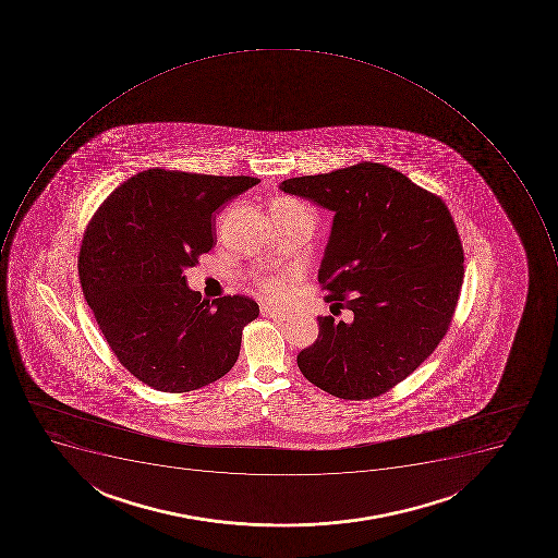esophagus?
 <instances>
[{"mask_svg": "<svg viewBox=\"0 0 558 558\" xmlns=\"http://www.w3.org/2000/svg\"><path fill=\"white\" fill-rule=\"evenodd\" d=\"M262 316L272 317L276 320H290L291 314L279 311V308L268 307V305H262Z\"/></svg>", "mask_w": 558, "mask_h": 558, "instance_id": "1", "label": "esophagus"}]
</instances>
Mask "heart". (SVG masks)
Returning a JSON list of instances; mask_svg holds the SVG:
<instances>
[{
    "label": "heart",
    "mask_w": 558,
    "mask_h": 558,
    "mask_svg": "<svg viewBox=\"0 0 558 558\" xmlns=\"http://www.w3.org/2000/svg\"><path fill=\"white\" fill-rule=\"evenodd\" d=\"M258 288L265 299L284 302L291 293V274H270V276L259 277Z\"/></svg>",
    "instance_id": "obj_1"
}]
</instances>
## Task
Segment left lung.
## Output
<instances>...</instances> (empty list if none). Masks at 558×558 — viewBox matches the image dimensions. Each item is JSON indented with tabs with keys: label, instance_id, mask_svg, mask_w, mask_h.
Here are the masks:
<instances>
[{
	"label": "left lung",
	"instance_id": "obj_1",
	"mask_svg": "<svg viewBox=\"0 0 558 558\" xmlns=\"http://www.w3.org/2000/svg\"><path fill=\"white\" fill-rule=\"evenodd\" d=\"M279 189L333 213L317 279L326 302L354 314L352 323L317 317L300 372L342 400L384 395L433 354L452 320L464 277L452 215L383 163L300 175Z\"/></svg>",
	"mask_w": 558,
	"mask_h": 558
}]
</instances>
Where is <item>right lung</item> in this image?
I'll return each mask as SVG.
<instances>
[{
    "label": "right lung",
    "mask_w": 558,
    "mask_h": 558,
    "mask_svg": "<svg viewBox=\"0 0 558 558\" xmlns=\"http://www.w3.org/2000/svg\"><path fill=\"white\" fill-rule=\"evenodd\" d=\"M258 183L148 169L123 181L88 221L80 284L111 351L146 386L195 391L238 361L258 303L244 294L203 300L183 272L216 244L213 213Z\"/></svg>",
    "instance_id": "1"
}]
</instances>
